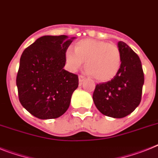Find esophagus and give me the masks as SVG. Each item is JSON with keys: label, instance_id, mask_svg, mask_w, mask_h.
Listing matches in <instances>:
<instances>
[{"label": "esophagus", "instance_id": "esophagus-1", "mask_svg": "<svg viewBox=\"0 0 158 158\" xmlns=\"http://www.w3.org/2000/svg\"><path fill=\"white\" fill-rule=\"evenodd\" d=\"M84 80H85V77L83 76V75H79V84H82V83H83Z\"/></svg>", "mask_w": 158, "mask_h": 158}]
</instances>
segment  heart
<instances>
[{
  "instance_id": "b5f03b06",
  "label": "heart",
  "mask_w": 158,
  "mask_h": 158,
  "mask_svg": "<svg viewBox=\"0 0 158 158\" xmlns=\"http://www.w3.org/2000/svg\"><path fill=\"white\" fill-rule=\"evenodd\" d=\"M74 50L65 51V61L68 68L76 71L86 61L87 72L98 81L106 82L117 75L121 65V54L116 45L95 39L77 42Z\"/></svg>"
}]
</instances>
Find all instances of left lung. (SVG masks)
<instances>
[{
	"mask_svg": "<svg viewBox=\"0 0 158 158\" xmlns=\"http://www.w3.org/2000/svg\"><path fill=\"white\" fill-rule=\"evenodd\" d=\"M121 65L117 75L106 83L95 86L94 104L107 116L123 118L140 104L144 78L140 58L124 42H118Z\"/></svg>",
	"mask_w": 158,
	"mask_h": 158,
	"instance_id": "1",
	"label": "left lung"
}]
</instances>
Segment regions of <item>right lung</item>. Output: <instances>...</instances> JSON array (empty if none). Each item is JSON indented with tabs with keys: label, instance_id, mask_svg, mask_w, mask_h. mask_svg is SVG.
Here are the masks:
<instances>
[{
	"label": "right lung",
	"instance_id": "add662e5",
	"mask_svg": "<svg viewBox=\"0 0 158 158\" xmlns=\"http://www.w3.org/2000/svg\"><path fill=\"white\" fill-rule=\"evenodd\" d=\"M74 38L42 36L21 56L16 79L19 101L38 119H55L63 115L79 86L78 75L63 69L65 51Z\"/></svg>",
	"mask_w": 158,
	"mask_h": 158
}]
</instances>
